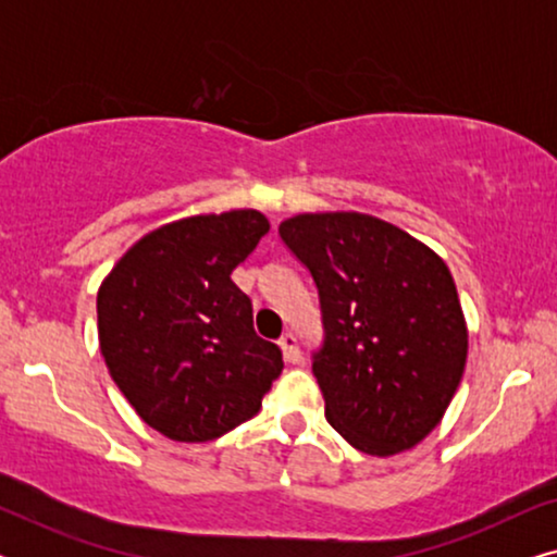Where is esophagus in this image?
Here are the masks:
<instances>
[{
  "mask_svg": "<svg viewBox=\"0 0 557 557\" xmlns=\"http://www.w3.org/2000/svg\"><path fill=\"white\" fill-rule=\"evenodd\" d=\"M278 345H281V349H284L286 362H294V364L301 362V349H299V342H296V334L294 332L281 334Z\"/></svg>",
  "mask_w": 557,
  "mask_h": 557,
  "instance_id": "esophagus-1",
  "label": "esophagus"
}]
</instances>
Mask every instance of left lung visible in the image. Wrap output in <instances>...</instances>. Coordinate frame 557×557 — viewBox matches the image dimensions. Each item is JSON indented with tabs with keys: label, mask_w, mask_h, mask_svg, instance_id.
<instances>
[{
	"label": "left lung",
	"mask_w": 557,
	"mask_h": 557,
	"mask_svg": "<svg viewBox=\"0 0 557 557\" xmlns=\"http://www.w3.org/2000/svg\"><path fill=\"white\" fill-rule=\"evenodd\" d=\"M278 235L319 294L324 339L311 372L326 421L364 454L413 448L446 413L467 362L446 263L360 212H307L284 220Z\"/></svg>",
	"instance_id": "1"
}]
</instances>
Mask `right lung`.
I'll return each instance as SVG.
<instances>
[{
	"instance_id": "1",
	"label": "right lung",
	"mask_w": 557,
	"mask_h": 557,
	"mask_svg": "<svg viewBox=\"0 0 557 557\" xmlns=\"http://www.w3.org/2000/svg\"><path fill=\"white\" fill-rule=\"evenodd\" d=\"M269 233L258 210L195 215L132 246L98 288V342L141 421L200 444L261 408L284 370L253 330V304L231 273Z\"/></svg>"
}]
</instances>
